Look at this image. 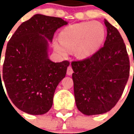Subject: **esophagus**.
Segmentation results:
<instances>
[{
    "instance_id": "34e87169",
    "label": "esophagus",
    "mask_w": 134,
    "mask_h": 134,
    "mask_svg": "<svg viewBox=\"0 0 134 134\" xmlns=\"http://www.w3.org/2000/svg\"><path fill=\"white\" fill-rule=\"evenodd\" d=\"M73 73V70L71 66H69V67H67V75H72V74Z\"/></svg>"
}]
</instances>
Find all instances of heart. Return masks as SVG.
<instances>
[{"instance_id": "b5f03b06", "label": "heart", "mask_w": 134, "mask_h": 134, "mask_svg": "<svg viewBox=\"0 0 134 134\" xmlns=\"http://www.w3.org/2000/svg\"><path fill=\"white\" fill-rule=\"evenodd\" d=\"M105 38V29L98 21L81 22L68 26L60 33V40L54 41V48L62 56L75 51L79 59H86L96 53Z\"/></svg>"}]
</instances>
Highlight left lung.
Returning a JSON list of instances; mask_svg holds the SVG:
<instances>
[{
    "mask_svg": "<svg viewBox=\"0 0 134 134\" xmlns=\"http://www.w3.org/2000/svg\"><path fill=\"white\" fill-rule=\"evenodd\" d=\"M104 46L90 57L72 62L77 108L87 115L103 114L115 106L129 80L126 47L117 29L105 19Z\"/></svg>",
    "mask_w": 134,
    "mask_h": 134,
    "instance_id": "1",
    "label": "left lung"
}]
</instances>
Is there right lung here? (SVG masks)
Returning <instances> with one entry per match:
<instances>
[{
  "label": "right lung",
  "instance_id": "add662e5",
  "mask_svg": "<svg viewBox=\"0 0 134 134\" xmlns=\"http://www.w3.org/2000/svg\"><path fill=\"white\" fill-rule=\"evenodd\" d=\"M67 24L61 18L36 14L22 23L8 41L0 85L4 82L9 98L22 111L42 115L52 106L56 87L70 62L51 61L48 42L57 29Z\"/></svg>",
  "mask_w": 134,
  "mask_h": 134
}]
</instances>
